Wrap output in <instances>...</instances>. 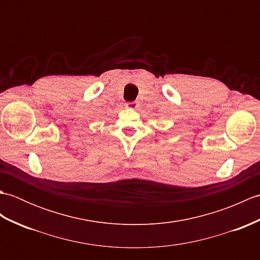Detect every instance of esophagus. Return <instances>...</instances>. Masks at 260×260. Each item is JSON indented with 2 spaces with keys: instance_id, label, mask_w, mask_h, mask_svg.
Returning a JSON list of instances; mask_svg holds the SVG:
<instances>
[{
  "instance_id": "34e87169",
  "label": "esophagus",
  "mask_w": 260,
  "mask_h": 260,
  "mask_svg": "<svg viewBox=\"0 0 260 260\" xmlns=\"http://www.w3.org/2000/svg\"><path fill=\"white\" fill-rule=\"evenodd\" d=\"M125 106H126V108H128V109H137V108H139V103H137V102H128V103L125 104Z\"/></svg>"
}]
</instances>
